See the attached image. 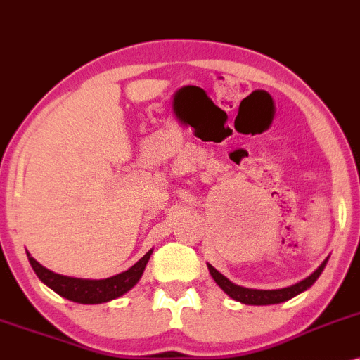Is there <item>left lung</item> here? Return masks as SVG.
<instances>
[{
    "label": "left lung",
    "instance_id": "8db88e82",
    "mask_svg": "<svg viewBox=\"0 0 360 360\" xmlns=\"http://www.w3.org/2000/svg\"><path fill=\"white\" fill-rule=\"evenodd\" d=\"M326 262H328V258H325L320 267L314 270L309 277L302 278V281L297 282V284L289 285V288H284V289H270V290L241 288V285L233 284V282L229 281L228 277H224L221 272H217L212 265L207 264V269H209V272H211L214 281H216V284L219 285V288L223 289L229 297H233L234 301H240V302H243V304L267 306V304H278V302L289 301V300H292L294 296H297V294L304 292L306 289H309L311 285L316 282V278L321 276Z\"/></svg>",
    "mask_w": 360,
    "mask_h": 360
}]
</instances>
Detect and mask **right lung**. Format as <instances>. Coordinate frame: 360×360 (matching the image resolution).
<instances>
[{"label": "right lung", "instance_id": "right-lung-1", "mask_svg": "<svg viewBox=\"0 0 360 360\" xmlns=\"http://www.w3.org/2000/svg\"><path fill=\"white\" fill-rule=\"evenodd\" d=\"M153 250L141 258L137 264L127 269L126 272H120L117 276H112L108 278H76L60 276V274L52 272V270L42 267L30 253L27 252L28 262H30L32 269L37 274V277L47 288H51L59 296L66 297V300L79 302V304H100V302H107L117 297L124 296L129 292L134 285L139 282L141 276H143L146 264L151 257Z\"/></svg>", "mask_w": 360, "mask_h": 360}]
</instances>
